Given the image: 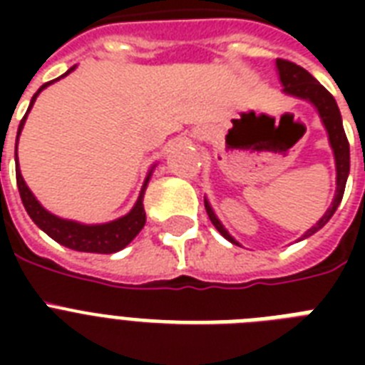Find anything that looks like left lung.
I'll return each instance as SVG.
<instances>
[{
	"mask_svg": "<svg viewBox=\"0 0 365 365\" xmlns=\"http://www.w3.org/2000/svg\"><path fill=\"white\" fill-rule=\"evenodd\" d=\"M277 71L278 79H280V83H282L284 87V94L294 96V98L307 100V102L314 106V110L318 111V117H320L324 128L328 132L329 148L334 151L335 172H337V178H335L337 187H335L334 200H331V205H329V208L326 210V214H324L311 229H307L305 233H303V237L299 239L303 240L307 239V237H311V235L317 233V231H320V229L331 220V216H334L335 210H337V206L341 205V199H343V193H345L346 178H349V172H351V149H349V140H346L345 128H343L341 111L339 108H337V102H335L334 96H331V94H329L328 91L309 73V71L303 70L301 66L294 64V62L278 58ZM205 206L206 212H208V217H210V222L214 223V227H216L229 242L239 244L231 235H229L227 229L223 227V223L217 220L216 212H214V208L210 206L208 199H205Z\"/></svg>",
	"mask_w": 365,
	"mask_h": 365,
	"instance_id": "obj_1",
	"label": "left lung"
}]
</instances>
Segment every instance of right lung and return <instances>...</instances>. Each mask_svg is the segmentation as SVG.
<instances>
[{"label": "right lung", "instance_id": "right-lung-1", "mask_svg": "<svg viewBox=\"0 0 365 365\" xmlns=\"http://www.w3.org/2000/svg\"><path fill=\"white\" fill-rule=\"evenodd\" d=\"M76 70V66L66 71V77L68 73ZM58 77V79H60ZM54 79V81H58ZM54 81L45 83L30 102V108L26 111V115L22 117L20 121L19 132H16V145H14V160H16V185H19L20 199H22V205H24L28 216L31 217V222L36 223L37 227L45 231V233L51 237L53 240H56L58 244L66 246V248L77 250V252H91V254H113V252H119L125 246L134 240L140 231L145 225V210H143V193H145V187H148L149 178H151V172H153L155 165L151 166V170L148 172L145 176V182L142 185V191H140V197H138L136 205L132 206V210L128 214H125L123 217H117L113 222L108 223H96V225H87V223L73 222V220H64V217H58L51 214L48 210H45L41 206V202L34 197V193L30 191V187L26 185L24 178L20 174L19 168V155H16V149H19V136L22 128H24L26 117L30 113L31 106L36 102V98L39 96L43 88H47L48 85H53Z\"/></svg>", "mask_w": 365, "mask_h": 365}]
</instances>
